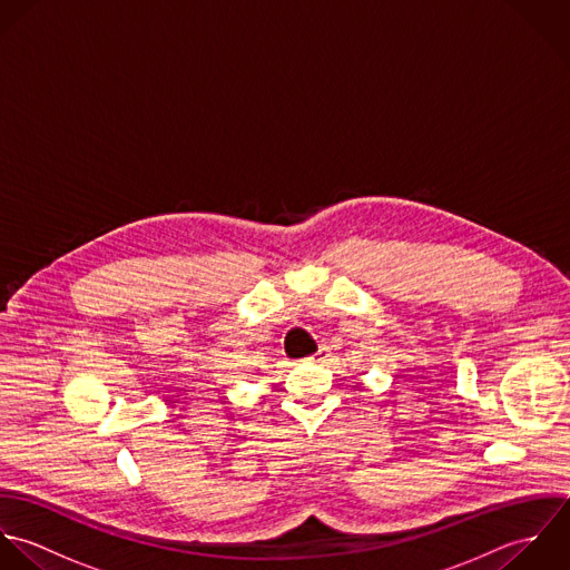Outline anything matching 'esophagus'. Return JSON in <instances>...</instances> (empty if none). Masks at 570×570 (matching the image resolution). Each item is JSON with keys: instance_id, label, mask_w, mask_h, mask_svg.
Listing matches in <instances>:
<instances>
[{"instance_id": "1", "label": "esophagus", "mask_w": 570, "mask_h": 570, "mask_svg": "<svg viewBox=\"0 0 570 570\" xmlns=\"http://www.w3.org/2000/svg\"><path fill=\"white\" fill-rule=\"evenodd\" d=\"M328 356H331V350H328V347H320L313 356H308V361H313V363H324Z\"/></svg>"}]
</instances>
